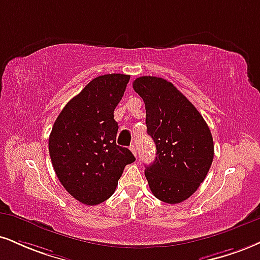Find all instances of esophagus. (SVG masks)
Masks as SVG:
<instances>
[{"label": "esophagus", "instance_id": "34e87169", "mask_svg": "<svg viewBox=\"0 0 260 260\" xmlns=\"http://www.w3.org/2000/svg\"><path fill=\"white\" fill-rule=\"evenodd\" d=\"M129 149H131V151L133 152V155H134V156H137V149H136V146H134V145H131V146H129Z\"/></svg>", "mask_w": 260, "mask_h": 260}]
</instances>
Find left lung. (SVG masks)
Segmentation results:
<instances>
[{
  "label": "left lung",
  "mask_w": 260,
  "mask_h": 260,
  "mask_svg": "<svg viewBox=\"0 0 260 260\" xmlns=\"http://www.w3.org/2000/svg\"><path fill=\"white\" fill-rule=\"evenodd\" d=\"M146 110L156 158L145 177L155 198L166 203L189 199L205 180L214 156L213 138L202 115L167 80L142 76L133 82Z\"/></svg>",
  "instance_id": "left-lung-1"
}]
</instances>
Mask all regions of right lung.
Listing matches in <instances>:
<instances>
[{"label":"right lung","instance_id":"right-lung-1","mask_svg":"<svg viewBox=\"0 0 260 260\" xmlns=\"http://www.w3.org/2000/svg\"><path fill=\"white\" fill-rule=\"evenodd\" d=\"M129 75L95 77L64 106L53 124L49 156L59 181L77 201L99 205L115 192L127 165L136 161L116 144L114 110Z\"/></svg>","mask_w":260,"mask_h":260}]
</instances>
